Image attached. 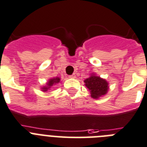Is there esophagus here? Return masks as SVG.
Instances as JSON below:
<instances>
[{
  "label": "esophagus",
  "mask_w": 147,
  "mask_h": 147,
  "mask_svg": "<svg viewBox=\"0 0 147 147\" xmlns=\"http://www.w3.org/2000/svg\"><path fill=\"white\" fill-rule=\"evenodd\" d=\"M69 78H76V75H75V74H72V75H70Z\"/></svg>",
  "instance_id": "obj_1"
}]
</instances>
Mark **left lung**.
I'll return each mask as SVG.
<instances>
[{"label":"left lung","mask_w":147,"mask_h":147,"mask_svg":"<svg viewBox=\"0 0 147 147\" xmlns=\"http://www.w3.org/2000/svg\"><path fill=\"white\" fill-rule=\"evenodd\" d=\"M85 86L89 89L91 97L94 99H98L100 97L106 95L109 89V84L105 79H103L95 74H92L90 77L84 80Z\"/></svg>","instance_id":"1"}]
</instances>
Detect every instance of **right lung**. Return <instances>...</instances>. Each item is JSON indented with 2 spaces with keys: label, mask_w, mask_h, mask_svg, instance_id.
<instances>
[{
  "label": "right lung",
  "mask_w": 147,
  "mask_h": 147,
  "mask_svg": "<svg viewBox=\"0 0 147 147\" xmlns=\"http://www.w3.org/2000/svg\"><path fill=\"white\" fill-rule=\"evenodd\" d=\"M60 81H61V78H58V77L52 78H50L49 80V81L47 83V85L42 87V91L47 92V90L50 89V88L52 87L53 85H55V84L59 83Z\"/></svg>",
  "instance_id": "obj_1"
}]
</instances>
